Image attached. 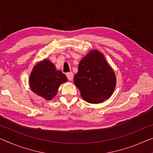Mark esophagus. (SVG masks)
<instances>
[{
	"label": "esophagus",
	"instance_id": "34e87169",
	"mask_svg": "<svg viewBox=\"0 0 153 153\" xmlns=\"http://www.w3.org/2000/svg\"><path fill=\"white\" fill-rule=\"evenodd\" d=\"M66 76H67L68 79L69 81H72V79H73V77H74V74L72 72H68V73H67Z\"/></svg>",
	"mask_w": 153,
	"mask_h": 153
}]
</instances>
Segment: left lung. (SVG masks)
<instances>
[{
  "mask_svg": "<svg viewBox=\"0 0 153 153\" xmlns=\"http://www.w3.org/2000/svg\"><path fill=\"white\" fill-rule=\"evenodd\" d=\"M74 81L85 100L100 103L111 96L116 78L103 54L94 50L80 62Z\"/></svg>",
  "mask_w": 153,
  "mask_h": 153,
  "instance_id": "1",
  "label": "left lung"
}]
</instances>
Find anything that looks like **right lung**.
Returning <instances> with one entry per match:
<instances>
[{
  "mask_svg": "<svg viewBox=\"0 0 153 153\" xmlns=\"http://www.w3.org/2000/svg\"><path fill=\"white\" fill-rule=\"evenodd\" d=\"M67 81V78L48 60H44L33 68L30 75L29 85L31 90L46 100H50L57 94L62 83Z\"/></svg>",
  "mask_w": 153,
  "mask_h": 153,
  "instance_id": "1",
  "label": "right lung"
}]
</instances>
